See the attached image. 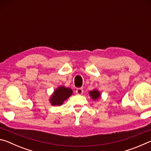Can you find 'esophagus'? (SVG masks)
Returning a JSON list of instances; mask_svg holds the SVG:
<instances>
[{
  "mask_svg": "<svg viewBox=\"0 0 151 151\" xmlns=\"http://www.w3.org/2000/svg\"><path fill=\"white\" fill-rule=\"evenodd\" d=\"M76 93L78 94H82L83 93V89L82 88H78L76 90Z\"/></svg>",
  "mask_w": 151,
  "mask_h": 151,
  "instance_id": "1",
  "label": "esophagus"
}]
</instances>
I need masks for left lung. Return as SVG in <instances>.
<instances>
[{
    "mask_svg": "<svg viewBox=\"0 0 151 151\" xmlns=\"http://www.w3.org/2000/svg\"><path fill=\"white\" fill-rule=\"evenodd\" d=\"M89 94H90L91 96L92 97V99H93V100H96V99H98L101 95L100 93L96 90H93L91 92H89Z\"/></svg>",
    "mask_w": 151,
    "mask_h": 151,
    "instance_id": "obj_1",
    "label": "left lung"
}]
</instances>
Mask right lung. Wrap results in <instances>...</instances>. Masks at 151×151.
<instances>
[{"label":"right lung","instance_id":"add662e5","mask_svg":"<svg viewBox=\"0 0 151 151\" xmlns=\"http://www.w3.org/2000/svg\"><path fill=\"white\" fill-rule=\"evenodd\" d=\"M73 94V91L69 88H66L65 86H60L54 93L50 99V103L53 106L61 105L63 102L67 99Z\"/></svg>","mask_w":151,"mask_h":151}]
</instances>
